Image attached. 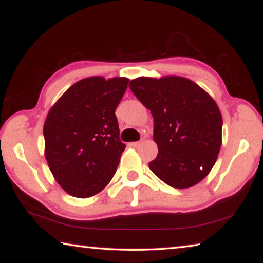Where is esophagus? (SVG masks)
I'll use <instances>...</instances> for the list:
<instances>
[{
  "label": "esophagus",
  "mask_w": 263,
  "mask_h": 263,
  "mask_svg": "<svg viewBox=\"0 0 263 263\" xmlns=\"http://www.w3.org/2000/svg\"><path fill=\"white\" fill-rule=\"evenodd\" d=\"M140 145V141H133V142H130V146L131 147H138V146Z\"/></svg>",
  "instance_id": "34e87169"
}]
</instances>
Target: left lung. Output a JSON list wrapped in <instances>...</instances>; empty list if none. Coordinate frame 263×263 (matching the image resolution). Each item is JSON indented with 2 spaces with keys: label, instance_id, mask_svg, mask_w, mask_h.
I'll use <instances>...</instances> for the list:
<instances>
[{
  "label": "left lung",
  "instance_id": "obj_1",
  "mask_svg": "<svg viewBox=\"0 0 263 263\" xmlns=\"http://www.w3.org/2000/svg\"><path fill=\"white\" fill-rule=\"evenodd\" d=\"M128 87L154 121L158 157L148 167L164 183L190 188L210 173L221 146L222 117L216 101L191 80L140 77Z\"/></svg>",
  "mask_w": 263,
  "mask_h": 263
}]
</instances>
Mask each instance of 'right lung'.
I'll use <instances>...</instances> for the list:
<instances>
[{
  "label": "right lung",
  "instance_id": "1",
  "mask_svg": "<svg viewBox=\"0 0 263 263\" xmlns=\"http://www.w3.org/2000/svg\"><path fill=\"white\" fill-rule=\"evenodd\" d=\"M127 78H86L74 83L48 110L44 123L45 158L55 181L70 196L101 193L117 171L125 144L115 110Z\"/></svg>",
  "mask_w": 263,
  "mask_h": 263
}]
</instances>
